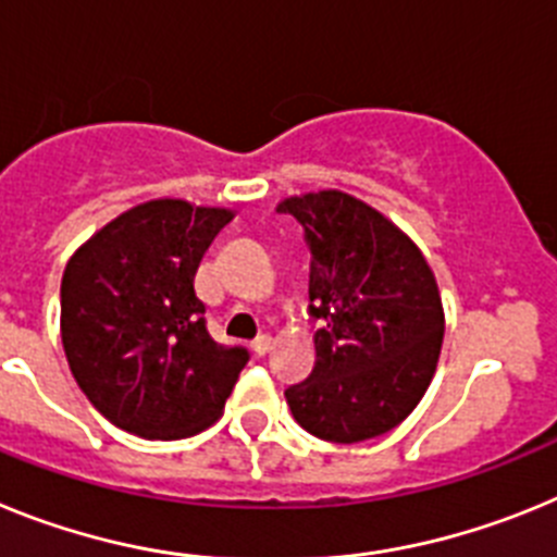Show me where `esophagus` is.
<instances>
[{"label": "esophagus", "instance_id": "34e87169", "mask_svg": "<svg viewBox=\"0 0 557 557\" xmlns=\"http://www.w3.org/2000/svg\"><path fill=\"white\" fill-rule=\"evenodd\" d=\"M270 346H273V339L268 337V334H259V337L250 343V348H253V354H259V357H264V354L270 351Z\"/></svg>", "mask_w": 557, "mask_h": 557}]
</instances>
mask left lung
I'll use <instances>...</instances> for the list:
<instances>
[{
    "mask_svg": "<svg viewBox=\"0 0 557 557\" xmlns=\"http://www.w3.org/2000/svg\"><path fill=\"white\" fill-rule=\"evenodd\" d=\"M304 225L314 368L284 391L314 437L359 444L416 410L444 339V307L421 250L391 220L343 191L289 198Z\"/></svg>",
    "mask_w": 557,
    "mask_h": 557,
    "instance_id": "1",
    "label": "left lung"
}]
</instances>
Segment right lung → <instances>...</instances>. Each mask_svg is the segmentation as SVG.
<instances>
[{
  "label": "right lung",
  "mask_w": 557,
  "mask_h": 557,
  "mask_svg": "<svg viewBox=\"0 0 557 557\" xmlns=\"http://www.w3.org/2000/svg\"><path fill=\"white\" fill-rule=\"evenodd\" d=\"M228 220L225 209L150 200L69 259L63 351L81 391L113 426L178 441L223 412L250 354L211 337L195 273Z\"/></svg>",
  "instance_id": "add662e5"
}]
</instances>
